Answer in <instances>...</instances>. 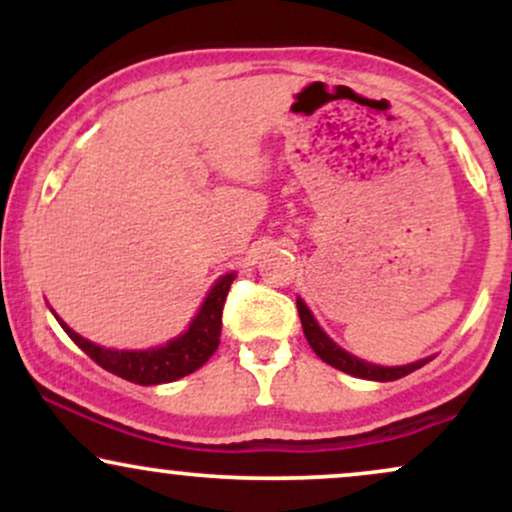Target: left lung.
<instances>
[{
	"instance_id": "left-lung-1",
	"label": "left lung",
	"mask_w": 512,
	"mask_h": 512,
	"mask_svg": "<svg viewBox=\"0 0 512 512\" xmlns=\"http://www.w3.org/2000/svg\"><path fill=\"white\" fill-rule=\"evenodd\" d=\"M296 305H298V315H301L303 334H305V339H308V344L313 346L315 354L320 356L325 363H330V366L344 370V373H349V375H356V378L380 380V383H387V380L404 378V375L414 373L416 368L426 366V363L431 361V358H421V361L409 363V366H390V368L375 366V363H368V361H361V358L351 356L349 351H344L342 346L334 344L332 339L327 337L325 332H322V327L317 325L313 313H310L308 305H305L301 298H298Z\"/></svg>"
}]
</instances>
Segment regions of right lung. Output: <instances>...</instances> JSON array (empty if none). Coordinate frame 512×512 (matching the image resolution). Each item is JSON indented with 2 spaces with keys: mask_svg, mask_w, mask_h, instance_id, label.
Here are the masks:
<instances>
[{
  "mask_svg": "<svg viewBox=\"0 0 512 512\" xmlns=\"http://www.w3.org/2000/svg\"><path fill=\"white\" fill-rule=\"evenodd\" d=\"M233 279L236 274H223L214 284V289L209 291V296L204 298L202 308L195 315V320L190 322L185 334L175 337L173 342L154 346V349L144 351H117V349H105L88 339L76 334L67 322H62L57 317V322L62 325V330L69 334V339L79 346L81 351H86L98 366L108 370V373L120 375V378L129 380V383L137 385H161V383H173V380L185 378V375L195 373L197 368H202L209 361V356L219 349V337H221V313L223 303H226L228 291H231Z\"/></svg>",
  "mask_w": 512,
  "mask_h": 512,
  "instance_id": "right-lung-1",
  "label": "right lung"
}]
</instances>
